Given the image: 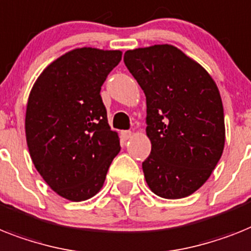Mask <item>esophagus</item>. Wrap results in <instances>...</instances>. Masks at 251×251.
Here are the masks:
<instances>
[{"instance_id": "esophagus-1", "label": "esophagus", "mask_w": 251, "mask_h": 251, "mask_svg": "<svg viewBox=\"0 0 251 251\" xmlns=\"http://www.w3.org/2000/svg\"><path fill=\"white\" fill-rule=\"evenodd\" d=\"M121 136L124 141H127L132 137V132H130V130H122Z\"/></svg>"}]
</instances>
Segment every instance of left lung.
Here are the masks:
<instances>
[{
    "instance_id": "8db88e82",
    "label": "left lung",
    "mask_w": 251,
    "mask_h": 251,
    "mask_svg": "<svg viewBox=\"0 0 251 251\" xmlns=\"http://www.w3.org/2000/svg\"><path fill=\"white\" fill-rule=\"evenodd\" d=\"M124 64L146 96V183L160 198L190 196L208 181L225 149L218 87L200 64L167 43L128 50Z\"/></svg>"
}]
</instances>
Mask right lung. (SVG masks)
Instances as JSON below:
<instances>
[{
	"instance_id": "1",
	"label": "right lung",
	"mask_w": 251,
	"mask_h": 251,
	"mask_svg": "<svg viewBox=\"0 0 251 251\" xmlns=\"http://www.w3.org/2000/svg\"><path fill=\"white\" fill-rule=\"evenodd\" d=\"M121 60L119 50L74 49L47 65L29 93L25 137L30 158L47 185L70 201L96 195L121 151L100 95Z\"/></svg>"
}]
</instances>
